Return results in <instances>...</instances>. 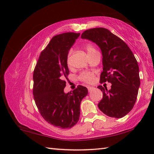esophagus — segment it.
I'll return each instance as SVG.
<instances>
[{
  "label": "esophagus",
  "mask_w": 154,
  "mask_h": 154,
  "mask_svg": "<svg viewBox=\"0 0 154 154\" xmlns=\"http://www.w3.org/2000/svg\"><path fill=\"white\" fill-rule=\"evenodd\" d=\"M87 89H88V91H89V92H91V91H92L94 88L93 87H88Z\"/></svg>",
  "instance_id": "34e87169"
}]
</instances>
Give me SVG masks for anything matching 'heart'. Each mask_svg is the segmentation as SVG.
Wrapping results in <instances>:
<instances>
[{"instance_id":"heart-1","label":"heart","mask_w":154,"mask_h":154,"mask_svg":"<svg viewBox=\"0 0 154 154\" xmlns=\"http://www.w3.org/2000/svg\"><path fill=\"white\" fill-rule=\"evenodd\" d=\"M86 50L88 54H89V56H92V55L94 54L95 52H97V50L94 48L92 45L91 44H88L86 45ZM72 54V50H71L68 53V55L67 57V61L68 64L69 63V61H70V56ZM79 78L81 81H84V82H86L88 83H92L94 81V75L92 72H83L81 73L79 75Z\"/></svg>"}]
</instances>
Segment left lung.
<instances>
[{
    "label": "left lung",
    "mask_w": 154,
    "mask_h": 154,
    "mask_svg": "<svg viewBox=\"0 0 154 154\" xmlns=\"http://www.w3.org/2000/svg\"><path fill=\"white\" fill-rule=\"evenodd\" d=\"M81 38L100 48L103 65L100 83L112 84L110 90L102 85L97 87L103 93L98 106L107 116L122 118L133 109L140 85L139 67L134 55L125 42L106 28L85 30Z\"/></svg>",
    "instance_id": "obj_1"
}]
</instances>
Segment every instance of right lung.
<instances>
[{"instance_id": "right-lung-1", "label": "right lung", "mask_w": 154, "mask_h": 154, "mask_svg": "<svg viewBox=\"0 0 154 154\" xmlns=\"http://www.w3.org/2000/svg\"><path fill=\"white\" fill-rule=\"evenodd\" d=\"M80 33L67 32L51 38L41 52L34 71L33 94L35 104L44 120L61 129L77 123L81 100L88 94L87 87L78 85L65 93V80L69 73L67 57Z\"/></svg>"}]
</instances>
